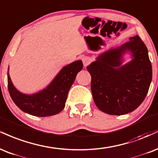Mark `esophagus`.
I'll use <instances>...</instances> for the list:
<instances>
[{
	"label": "esophagus",
	"mask_w": 158,
	"mask_h": 158,
	"mask_svg": "<svg viewBox=\"0 0 158 158\" xmlns=\"http://www.w3.org/2000/svg\"><path fill=\"white\" fill-rule=\"evenodd\" d=\"M82 60H83V66H84V67H86V66L90 64L91 61H92L89 57H86V56L83 57L82 58Z\"/></svg>",
	"instance_id": "1"
}]
</instances>
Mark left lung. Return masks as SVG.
Masks as SVG:
<instances>
[{
	"instance_id": "obj_1",
	"label": "left lung",
	"mask_w": 158,
	"mask_h": 158,
	"mask_svg": "<svg viewBox=\"0 0 158 158\" xmlns=\"http://www.w3.org/2000/svg\"><path fill=\"white\" fill-rule=\"evenodd\" d=\"M117 48H111L96 57L86 69L92 76L91 89L96 106L102 112L122 115L142 103L152 78L148 49L138 35ZM132 60L123 64V56Z\"/></svg>"
}]
</instances>
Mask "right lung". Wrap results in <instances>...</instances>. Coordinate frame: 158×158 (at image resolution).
I'll return each instance as SVG.
<instances>
[{
  "mask_svg": "<svg viewBox=\"0 0 158 158\" xmlns=\"http://www.w3.org/2000/svg\"><path fill=\"white\" fill-rule=\"evenodd\" d=\"M82 69V61H74L61 69L45 89L36 93L28 94L22 93L15 87L8 68L7 81L9 94L17 106L24 112L37 117L55 115L64 109L69 90L77 74Z\"/></svg>",
  "mask_w": 158,
  "mask_h": 158,
  "instance_id": "right-lung-1",
  "label": "right lung"
}]
</instances>
